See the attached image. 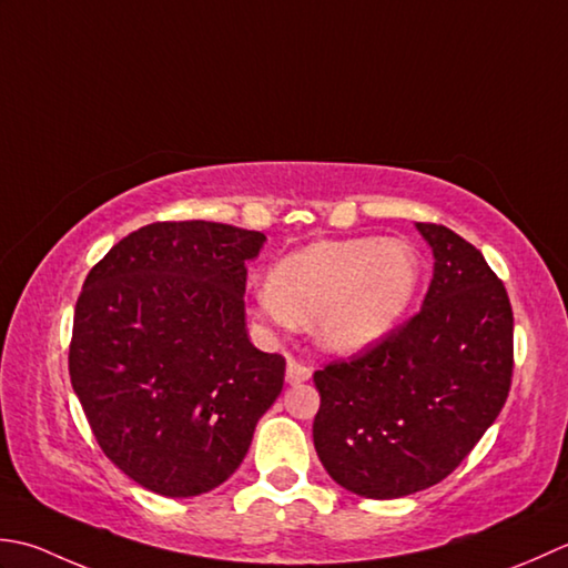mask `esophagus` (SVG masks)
<instances>
[{"label":"esophagus","instance_id":"34e87169","mask_svg":"<svg viewBox=\"0 0 568 568\" xmlns=\"http://www.w3.org/2000/svg\"><path fill=\"white\" fill-rule=\"evenodd\" d=\"M306 379H311V367L296 363L294 357H288V363H286V382H288V385H301V382H306Z\"/></svg>","mask_w":568,"mask_h":568}]
</instances>
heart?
I'll return each mask as SVG.
<instances>
[{
	"label": "heart",
	"instance_id": "b5f03b06",
	"mask_svg": "<svg viewBox=\"0 0 568 568\" xmlns=\"http://www.w3.org/2000/svg\"><path fill=\"white\" fill-rule=\"evenodd\" d=\"M419 284L422 260L407 240H318L274 264L252 314L272 326L314 323L323 351L355 355L395 331Z\"/></svg>",
	"mask_w": 568,
	"mask_h": 568
}]
</instances>
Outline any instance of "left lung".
Returning <instances> with one entry per match:
<instances>
[{"label":"left lung","mask_w":568,"mask_h":568,"mask_svg":"<svg viewBox=\"0 0 568 568\" xmlns=\"http://www.w3.org/2000/svg\"><path fill=\"white\" fill-rule=\"evenodd\" d=\"M434 252L422 311L353 361L314 375V446L355 495L392 500L442 483L490 429L513 379V306L454 230L416 223Z\"/></svg>","instance_id":"left-lung-1"}]
</instances>
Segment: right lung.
<instances>
[{"instance_id":"obj_1","label":"right lung","mask_w":568,"mask_h":568,"mask_svg":"<svg viewBox=\"0 0 568 568\" xmlns=\"http://www.w3.org/2000/svg\"><path fill=\"white\" fill-rule=\"evenodd\" d=\"M264 233L183 220L120 240L78 296L71 385L100 448L142 488L225 483L282 395L284 357L245 328L247 262Z\"/></svg>"}]
</instances>
